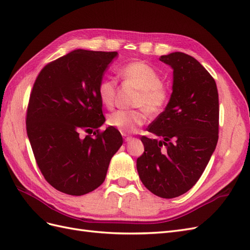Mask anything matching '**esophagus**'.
Here are the masks:
<instances>
[{
    "label": "esophagus",
    "mask_w": 250,
    "mask_h": 250,
    "mask_svg": "<svg viewBox=\"0 0 250 250\" xmlns=\"http://www.w3.org/2000/svg\"><path fill=\"white\" fill-rule=\"evenodd\" d=\"M123 137H124V140H125V142H128V141H130L132 138L130 137V135H126V134H123Z\"/></svg>",
    "instance_id": "esophagus-1"
}]
</instances>
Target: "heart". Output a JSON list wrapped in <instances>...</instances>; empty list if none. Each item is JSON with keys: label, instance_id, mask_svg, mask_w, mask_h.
I'll return each mask as SVG.
<instances>
[{"label": "heart", "instance_id": "heart-1", "mask_svg": "<svg viewBox=\"0 0 250 250\" xmlns=\"http://www.w3.org/2000/svg\"><path fill=\"white\" fill-rule=\"evenodd\" d=\"M120 75L131 85L139 89L133 105L140 109L117 110L107 118V124L123 134L137 132L145 123L146 112L150 116L161 113L169 101V92L163 84L160 73L144 62H132L120 69ZM117 82L111 78H103L98 84V95L101 103L107 108L115 104Z\"/></svg>", "mask_w": 250, "mask_h": 250}]
</instances>
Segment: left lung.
<instances>
[{"mask_svg":"<svg viewBox=\"0 0 250 250\" xmlns=\"http://www.w3.org/2000/svg\"><path fill=\"white\" fill-rule=\"evenodd\" d=\"M173 69L170 101L143 135L137 160L143 185L162 198L185 194L197 183L216 149L219 98L214 78L194 57L181 52L163 55Z\"/></svg>","mask_w":250,"mask_h":250,"instance_id":"obj_1","label":"left lung"}]
</instances>
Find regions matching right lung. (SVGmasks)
Segmentation results:
<instances>
[{
	"instance_id": "add662e5",
	"label": "right lung",
	"mask_w": 250,
	"mask_h": 250,
	"mask_svg": "<svg viewBox=\"0 0 250 250\" xmlns=\"http://www.w3.org/2000/svg\"><path fill=\"white\" fill-rule=\"evenodd\" d=\"M117 52L74 50L42 67L27 108L37 166L56 190L74 196L100 187L123 139L105 122L98 84ZM96 129L93 135L90 134ZM85 132V137L83 134Z\"/></svg>"
}]
</instances>
